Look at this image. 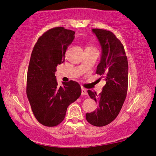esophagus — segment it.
Masks as SVG:
<instances>
[{"label": "esophagus", "mask_w": 156, "mask_h": 156, "mask_svg": "<svg viewBox=\"0 0 156 156\" xmlns=\"http://www.w3.org/2000/svg\"><path fill=\"white\" fill-rule=\"evenodd\" d=\"M81 94H82V95H87V90H86L85 89H84V88L81 89Z\"/></svg>", "instance_id": "esophagus-1"}]
</instances>
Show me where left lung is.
<instances>
[{"label": "left lung", "instance_id": "1", "mask_svg": "<svg viewBox=\"0 0 156 156\" xmlns=\"http://www.w3.org/2000/svg\"><path fill=\"white\" fill-rule=\"evenodd\" d=\"M101 46V58L96 73L105 76L106 83L99 94L88 90L98 103L95 111L86 114V119L94 126H104L116 119L126 97L128 64L123 44L112 32L92 29Z\"/></svg>", "mask_w": 156, "mask_h": 156}]
</instances>
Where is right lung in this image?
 I'll return each mask as SVG.
<instances>
[{
  "label": "right lung",
  "instance_id": "add662e5",
  "mask_svg": "<svg viewBox=\"0 0 156 156\" xmlns=\"http://www.w3.org/2000/svg\"><path fill=\"white\" fill-rule=\"evenodd\" d=\"M75 32L57 27L44 33L34 45L27 74L26 94L34 117L45 126H58L66 109L81 94L76 81L58 86L56 67L65 62V52L74 39Z\"/></svg>",
  "mask_w": 156,
  "mask_h": 156
}]
</instances>
